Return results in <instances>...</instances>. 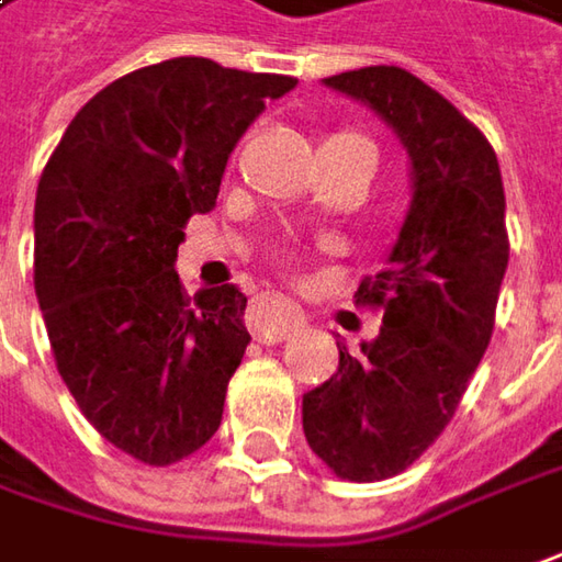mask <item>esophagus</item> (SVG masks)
<instances>
[{"label": "esophagus", "mask_w": 562, "mask_h": 562, "mask_svg": "<svg viewBox=\"0 0 562 562\" xmlns=\"http://www.w3.org/2000/svg\"><path fill=\"white\" fill-rule=\"evenodd\" d=\"M302 311L295 302L282 299V295H260L251 307V317H248V327L255 333L257 339L263 342H280L295 327H302Z\"/></svg>", "instance_id": "esophagus-1"}]
</instances>
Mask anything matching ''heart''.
Here are the masks:
<instances>
[{
    "mask_svg": "<svg viewBox=\"0 0 562 562\" xmlns=\"http://www.w3.org/2000/svg\"><path fill=\"white\" fill-rule=\"evenodd\" d=\"M327 140H361V144H368L361 135H329Z\"/></svg>",
    "mask_w": 562,
    "mask_h": 562,
    "instance_id": "b5f03b06",
    "label": "heart"
}]
</instances>
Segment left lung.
<instances>
[{
  "instance_id": "1",
  "label": "left lung",
  "mask_w": 562,
  "mask_h": 562,
  "mask_svg": "<svg viewBox=\"0 0 562 562\" xmlns=\"http://www.w3.org/2000/svg\"><path fill=\"white\" fill-rule=\"evenodd\" d=\"M393 128L408 154L412 201L378 277L358 285L380 333L302 396L307 447L349 481L405 472L450 425L494 333L509 241L501 162L487 137L396 65L324 78Z\"/></svg>"
}]
</instances>
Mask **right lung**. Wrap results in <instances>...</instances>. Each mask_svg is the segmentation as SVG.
I'll use <instances>...</instances> for the list:
<instances>
[{"label":"right lung","mask_w":562,"mask_h":562,"mask_svg":"<svg viewBox=\"0 0 562 562\" xmlns=\"http://www.w3.org/2000/svg\"><path fill=\"white\" fill-rule=\"evenodd\" d=\"M299 85L182 56L103 87L37 184L34 289L85 418L147 465L201 450L251 336L238 285L182 292L184 223L216 207L238 137Z\"/></svg>","instance_id":"right-lung-1"}]
</instances>
